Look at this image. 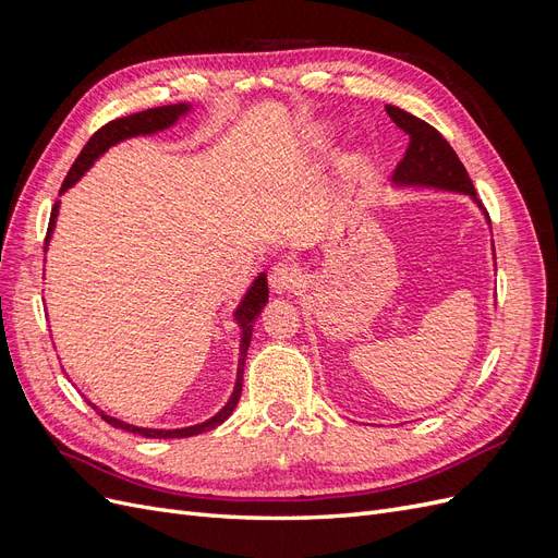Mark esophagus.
<instances>
[{
  "mask_svg": "<svg viewBox=\"0 0 558 558\" xmlns=\"http://www.w3.org/2000/svg\"><path fill=\"white\" fill-rule=\"evenodd\" d=\"M302 283H305V277H302V269L293 263H277L272 272H269V289H272V293H291L298 291Z\"/></svg>",
  "mask_w": 558,
  "mask_h": 558,
  "instance_id": "34e87169",
  "label": "esophagus"
}]
</instances>
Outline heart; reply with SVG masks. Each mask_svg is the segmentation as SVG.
Wrapping results in <instances>:
<instances>
[{
    "instance_id": "obj_1",
    "label": "heart",
    "mask_w": 558,
    "mask_h": 558,
    "mask_svg": "<svg viewBox=\"0 0 558 558\" xmlns=\"http://www.w3.org/2000/svg\"><path fill=\"white\" fill-rule=\"evenodd\" d=\"M307 154L310 156H326V150L330 148V144L326 142V137H320V134H314V137H310V142H307Z\"/></svg>"
}]
</instances>
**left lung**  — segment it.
Listing matches in <instances>:
<instances>
[{
	"label": "left lung",
	"mask_w": 558,
	"mask_h": 558,
	"mask_svg": "<svg viewBox=\"0 0 558 558\" xmlns=\"http://www.w3.org/2000/svg\"><path fill=\"white\" fill-rule=\"evenodd\" d=\"M386 113L391 121L410 134L408 154L396 167L391 185L393 189H433V191H447V193H461L468 195L480 207L482 216L488 221V214L484 211L482 202L477 199L475 185H472L463 162L453 154L449 142L440 132L430 128L421 118L402 111L400 107L386 105ZM494 251V248H492ZM496 260V251H494Z\"/></svg>",
	"instance_id": "1"
}]
</instances>
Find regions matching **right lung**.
Wrapping results in <instances>:
<instances>
[{"label": "right lung", "instance_id": "1", "mask_svg": "<svg viewBox=\"0 0 558 558\" xmlns=\"http://www.w3.org/2000/svg\"><path fill=\"white\" fill-rule=\"evenodd\" d=\"M193 111V105L191 102H179V105H165V107H156V109H146V111H140V113H132V116H125V118H116V121L107 123L102 130H97L90 142L83 146L81 156L76 158V162L72 165L70 174H66L62 189H60V195L66 193L72 189V185L86 174L90 167L102 158L107 150L116 144H121L125 140H132V137H148V134H156V132H162V130H170L174 128L183 116H189ZM58 214H60V199L56 202L53 207V214H50V223H48V234H46V248H48V242L50 238H53L56 232V223H58ZM267 298H269V289H267V275L260 272L256 279H253V283L248 286V291L244 293V298L240 300V305L234 307L232 312V318L234 324H238L240 328V359H238V379H234V386H232V393L228 398V402L223 404L221 410H218L214 416H209L207 421H202V424H195V426H185V428H144V426H134V424H128V421H121L116 416H109L107 412H102L97 408V404H93V410H97V414L102 416L107 424H111L113 428L118 430H128V433H134V435H142V437H150V440H174V437H193V435H199V433H207V430H214L216 426H221L223 421H228V416L234 412V408H238L240 402V396H242V379H244V359H246V351H248V344H251V332H253V324H256V318L260 316V312L265 310L267 305Z\"/></svg>", "mask_w": 558, "mask_h": 558}]
</instances>
